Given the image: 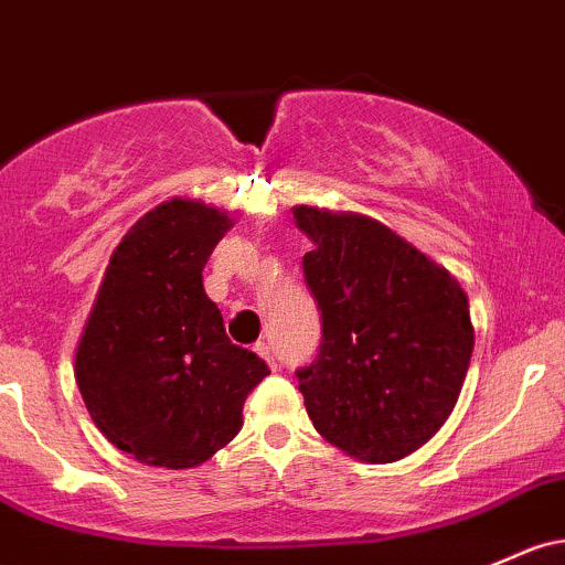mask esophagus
Here are the masks:
<instances>
[{"label": "esophagus", "mask_w": 565, "mask_h": 565, "mask_svg": "<svg viewBox=\"0 0 565 565\" xmlns=\"http://www.w3.org/2000/svg\"><path fill=\"white\" fill-rule=\"evenodd\" d=\"M254 351L259 353V356L265 359V362L270 364V370H278L281 367V364H278V359H276V353H273V349L268 343H265V340H257V343H254Z\"/></svg>", "instance_id": "1"}]
</instances>
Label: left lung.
Instances as JSON below:
<instances>
[{
	"mask_svg": "<svg viewBox=\"0 0 565 565\" xmlns=\"http://www.w3.org/2000/svg\"><path fill=\"white\" fill-rule=\"evenodd\" d=\"M321 343L297 370L316 431L367 463L413 454L454 411L475 349L448 270L381 222L297 206Z\"/></svg>",
	"mask_w": 565,
	"mask_h": 565,
	"instance_id": "obj_1",
	"label": "left lung"
}]
</instances>
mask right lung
Segmentation results:
<instances>
[{"instance_id": "right-lung-1", "label": "right lung", "mask_w": 565, "mask_h": 565, "mask_svg": "<svg viewBox=\"0 0 565 565\" xmlns=\"http://www.w3.org/2000/svg\"><path fill=\"white\" fill-rule=\"evenodd\" d=\"M231 225L225 212L173 198L136 222L104 273L74 375L93 424L141 463L188 469L212 458L270 375L231 343L203 292V265Z\"/></svg>"}]
</instances>
